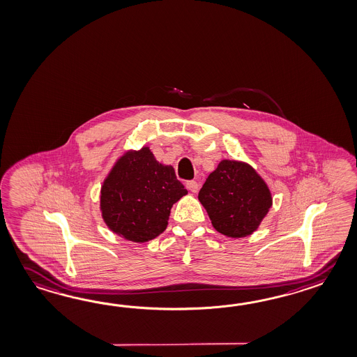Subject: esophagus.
Instances as JSON below:
<instances>
[{
	"label": "esophagus",
	"instance_id": "esophagus-1",
	"mask_svg": "<svg viewBox=\"0 0 357 357\" xmlns=\"http://www.w3.org/2000/svg\"><path fill=\"white\" fill-rule=\"evenodd\" d=\"M185 187H187V190L196 193L198 190V183L196 181H188V182L185 183Z\"/></svg>",
	"mask_w": 357,
	"mask_h": 357
}]
</instances>
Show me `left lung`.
Listing matches in <instances>:
<instances>
[{
  "mask_svg": "<svg viewBox=\"0 0 357 357\" xmlns=\"http://www.w3.org/2000/svg\"><path fill=\"white\" fill-rule=\"evenodd\" d=\"M215 229L231 238L246 237L260 225L271 206L261 176L245 162L222 160L198 192Z\"/></svg>",
  "mask_w": 357,
  "mask_h": 357,
  "instance_id": "1",
  "label": "left lung"
}]
</instances>
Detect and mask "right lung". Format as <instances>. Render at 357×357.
I'll return each instance as SVG.
<instances>
[{"mask_svg": "<svg viewBox=\"0 0 357 357\" xmlns=\"http://www.w3.org/2000/svg\"><path fill=\"white\" fill-rule=\"evenodd\" d=\"M187 193L174 167L160 164L149 147L129 151L103 182V220L128 241L147 242L167 229L170 208Z\"/></svg>", "mask_w": 357, "mask_h": 357, "instance_id": "1", "label": "right lung"}]
</instances>
